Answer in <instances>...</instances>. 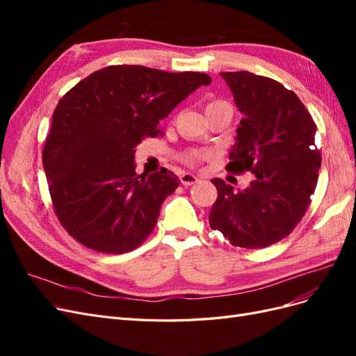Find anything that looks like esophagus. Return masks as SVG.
I'll return each instance as SVG.
<instances>
[{"label": "esophagus", "instance_id": "34e87169", "mask_svg": "<svg viewBox=\"0 0 356 356\" xmlns=\"http://www.w3.org/2000/svg\"><path fill=\"white\" fill-rule=\"evenodd\" d=\"M179 179H181V184L191 186V184H195V182L199 181V177L195 175V174H191V172H184Z\"/></svg>", "mask_w": 356, "mask_h": 356}]
</instances>
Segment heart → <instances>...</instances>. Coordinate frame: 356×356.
<instances>
[{
	"instance_id": "heart-1",
	"label": "heart",
	"mask_w": 356,
	"mask_h": 356,
	"mask_svg": "<svg viewBox=\"0 0 356 356\" xmlns=\"http://www.w3.org/2000/svg\"><path fill=\"white\" fill-rule=\"evenodd\" d=\"M213 110H225V111L232 113V106L224 101H212V102L208 104L207 111H213ZM200 157L202 156L199 153H193V154L188 156V161H197Z\"/></svg>"
}]
</instances>
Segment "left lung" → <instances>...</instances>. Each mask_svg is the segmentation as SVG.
Masks as SVG:
<instances>
[{"label": "left lung", "mask_w": 356, "mask_h": 356, "mask_svg": "<svg viewBox=\"0 0 356 356\" xmlns=\"http://www.w3.org/2000/svg\"><path fill=\"white\" fill-rule=\"evenodd\" d=\"M220 75L243 115L227 169L251 170L255 179L245 190H234L213 178L218 197L209 224L234 246L264 248L293 232L309 207L321 168L316 124L298 96L281 83L248 71Z\"/></svg>", "instance_id": "left-lung-1"}]
</instances>
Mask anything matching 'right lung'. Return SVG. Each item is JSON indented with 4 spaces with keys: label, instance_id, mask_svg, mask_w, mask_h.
Returning a JSON list of instances; mask_svg holds the SVG:
<instances>
[{
    "label": "right lung",
    "instance_id": "right-lung-1",
    "mask_svg": "<svg viewBox=\"0 0 356 356\" xmlns=\"http://www.w3.org/2000/svg\"><path fill=\"white\" fill-rule=\"evenodd\" d=\"M211 77L143 65L95 71L53 113L42 166L53 207L74 239L105 254L127 252L152 233L161 203L179 186L168 169L135 172V147Z\"/></svg>",
    "mask_w": 356,
    "mask_h": 356
}]
</instances>
